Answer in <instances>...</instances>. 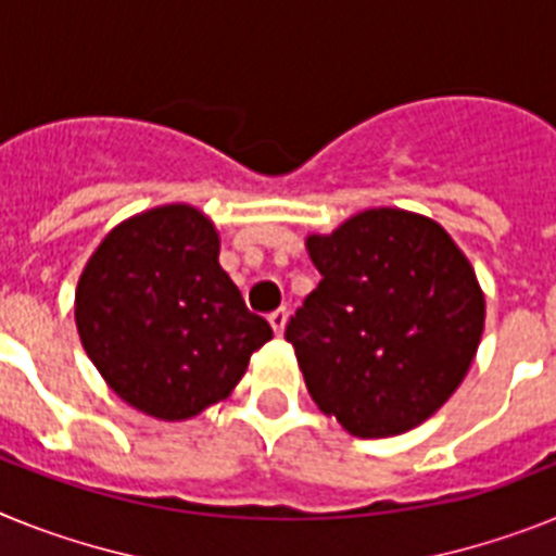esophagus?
I'll return each instance as SVG.
<instances>
[{"label":"esophagus","mask_w":556,"mask_h":556,"mask_svg":"<svg viewBox=\"0 0 556 556\" xmlns=\"http://www.w3.org/2000/svg\"><path fill=\"white\" fill-rule=\"evenodd\" d=\"M268 321H270V328H274V333L282 336V330H286V321H288V311H286V307H279V311L268 314Z\"/></svg>","instance_id":"esophagus-1"}]
</instances>
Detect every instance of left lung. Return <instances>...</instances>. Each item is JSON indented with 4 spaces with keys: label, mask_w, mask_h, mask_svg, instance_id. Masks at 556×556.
I'll use <instances>...</instances> for the list:
<instances>
[{
    "label": "left lung",
    "mask_w": 556,
    "mask_h": 556,
    "mask_svg": "<svg viewBox=\"0 0 556 556\" xmlns=\"http://www.w3.org/2000/svg\"><path fill=\"white\" fill-rule=\"evenodd\" d=\"M321 279L286 325L307 393L350 435L418 427L450 399L483 333V293L444 228L370 208L307 237Z\"/></svg>",
    "instance_id": "1"
}]
</instances>
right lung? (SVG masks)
Listing matches in <instances>:
<instances>
[{"label":"right lung","mask_w":556,"mask_h":556,"mask_svg":"<svg viewBox=\"0 0 556 556\" xmlns=\"http://www.w3.org/2000/svg\"><path fill=\"white\" fill-rule=\"evenodd\" d=\"M217 251V231L198 208L161 206L110 231L78 279L87 356L121 399L163 421L226 399L274 336Z\"/></svg>","instance_id":"obj_1"}]
</instances>
